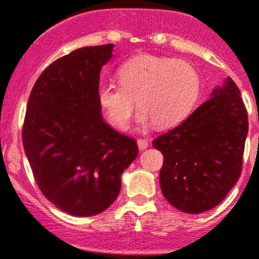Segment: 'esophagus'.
Segmentation results:
<instances>
[{"label": "esophagus", "instance_id": "esophagus-1", "mask_svg": "<svg viewBox=\"0 0 259 259\" xmlns=\"http://www.w3.org/2000/svg\"><path fill=\"white\" fill-rule=\"evenodd\" d=\"M137 145H138V148H140L141 151H143L148 147V141L145 140V138H138Z\"/></svg>", "mask_w": 259, "mask_h": 259}]
</instances>
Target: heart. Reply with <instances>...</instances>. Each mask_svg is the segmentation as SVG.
Listing matches in <instances>:
<instances>
[{
	"label": "heart",
	"instance_id": "b5f03b06",
	"mask_svg": "<svg viewBox=\"0 0 259 259\" xmlns=\"http://www.w3.org/2000/svg\"><path fill=\"white\" fill-rule=\"evenodd\" d=\"M118 78L121 84L103 83L97 92L99 107L118 130L128 128L137 101L141 126H176L190 113L200 92L196 69L166 56H135L119 68Z\"/></svg>",
	"mask_w": 259,
	"mask_h": 259
}]
</instances>
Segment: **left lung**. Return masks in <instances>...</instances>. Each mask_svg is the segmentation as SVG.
<instances>
[{
	"mask_svg": "<svg viewBox=\"0 0 259 259\" xmlns=\"http://www.w3.org/2000/svg\"><path fill=\"white\" fill-rule=\"evenodd\" d=\"M247 133V109L228 78L183 123L152 142L163 155L160 185L166 200L190 214L215 208L242 174Z\"/></svg>",
	"mask_w": 259,
	"mask_h": 259,
	"instance_id": "8db88e82",
	"label": "left lung"
}]
</instances>
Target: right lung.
I'll return each instance as SVG.
<instances>
[{"instance_id":"add662e5","label":"right lung","mask_w":259,"mask_h":259,"mask_svg":"<svg viewBox=\"0 0 259 259\" xmlns=\"http://www.w3.org/2000/svg\"><path fill=\"white\" fill-rule=\"evenodd\" d=\"M113 45L87 46L51 63L32 87L22 143L42 195L70 215L92 217L113 204L137 142L102 118L97 92Z\"/></svg>"}]
</instances>
